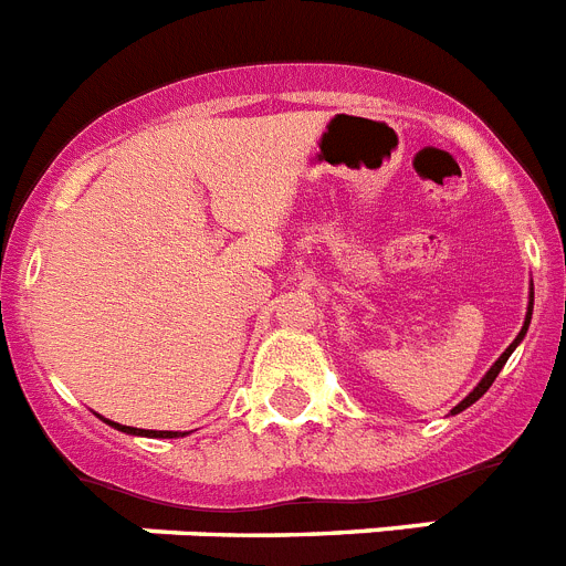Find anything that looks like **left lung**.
Here are the masks:
<instances>
[{
  "instance_id": "8db88e82",
  "label": "left lung",
  "mask_w": 566,
  "mask_h": 566,
  "mask_svg": "<svg viewBox=\"0 0 566 566\" xmlns=\"http://www.w3.org/2000/svg\"><path fill=\"white\" fill-rule=\"evenodd\" d=\"M530 316H533V302H530V313H527V322H524V327H521L518 338H515V342H513V344H510L507 350L501 353V358H499V361H495V365H493V367H490V370H488V376L481 378V381H479V387H475V390H473V392H470V396H467V399H464V401H461V405H459V407H453V412H461V410H467V407L473 405V401H479V399H481V396H484V392H488V390H490V385H493V381H495V376H499V373H501V367L507 365V358H510V353H513V350H515V344H518V342H521V338H524V333H527V324H530Z\"/></svg>"
}]
</instances>
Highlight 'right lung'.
Wrapping results in <instances>:
<instances>
[{
  "label": "right lung",
  "instance_id": "1",
  "mask_svg": "<svg viewBox=\"0 0 566 566\" xmlns=\"http://www.w3.org/2000/svg\"><path fill=\"white\" fill-rule=\"evenodd\" d=\"M111 427L122 432H130V436H150V439H176V432H167V430H136V427H125V424H116V421H107Z\"/></svg>",
  "mask_w": 566,
  "mask_h": 566
}]
</instances>
